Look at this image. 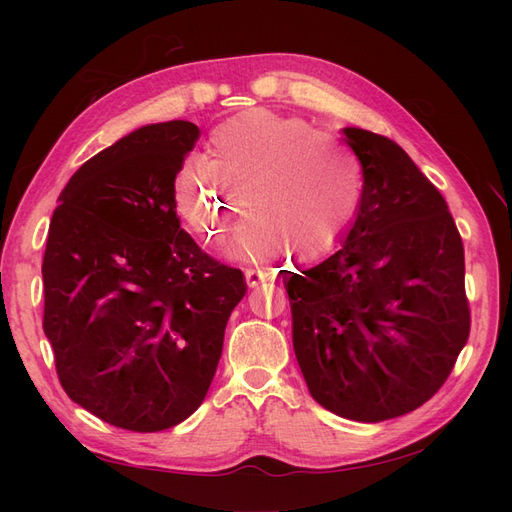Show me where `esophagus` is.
Returning <instances> with one entry per match:
<instances>
[{
	"instance_id": "esophagus-1",
	"label": "esophagus",
	"mask_w": 512,
	"mask_h": 512,
	"mask_svg": "<svg viewBox=\"0 0 512 512\" xmlns=\"http://www.w3.org/2000/svg\"><path fill=\"white\" fill-rule=\"evenodd\" d=\"M267 280V273L262 271V269H245V282H247V286H258L260 282H265Z\"/></svg>"
}]
</instances>
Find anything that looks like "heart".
<instances>
[{"mask_svg":"<svg viewBox=\"0 0 512 512\" xmlns=\"http://www.w3.org/2000/svg\"><path fill=\"white\" fill-rule=\"evenodd\" d=\"M252 213L243 243L256 254L318 256L344 235L363 196V170L339 138L301 117L250 108L207 138V162L181 168L175 203L205 237L226 230L232 213Z\"/></svg>","mask_w":512,"mask_h":512,"instance_id":"b5f03b06","label":"heart"}]
</instances>
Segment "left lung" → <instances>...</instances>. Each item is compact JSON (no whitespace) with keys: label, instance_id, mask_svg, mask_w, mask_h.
<instances>
[{"label":"left lung","instance_id":"1","mask_svg":"<svg viewBox=\"0 0 512 512\" xmlns=\"http://www.w3.org/2000/svg\"><path fill=\"white\" fill-rule=\"evenodd\" d=\"M363 168L356 220L320 265L288 273L292 346L322 408L380 423L440 391L470 335L463 243L446 200L395 141L344 128Z\"/></svg>","mask_w":512,"mask_h":512}]
</instances>
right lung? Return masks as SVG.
<instances>
[{
    "mask_svg": "<svg viewBox=\"0 0 512 512\" xmlns=\"http://www.w3.org/2000/svg\"><path fill=\"white\" fill-rule=\"evenodd\" d=\"M200 130L138 128L59 194L42 260L44 335L76 404L130 431H162L203 404L243 273L181 228L175 177Z\"/></svg>",
    "mask_w": 512,
    "mask_h": 512,
    "instance_id": "right-lung-1",
    "label": "right lung"
}]
</instances>
